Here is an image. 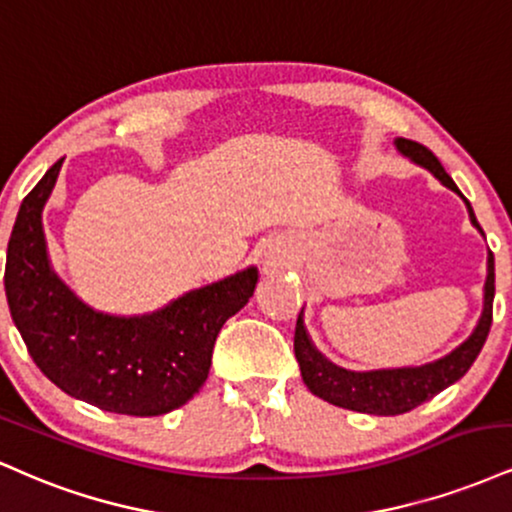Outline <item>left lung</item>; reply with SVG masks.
Listing matches in <instances>:
<instances>
[{
    "label": "left lung",
    "instance_id": "obj_1",
    "mask_svg": "<svg viewBox=\"0 0 512 512\" xmlns=\"http://www.w3.org/2000/svg\"><path fill=\"white\" fill-rule=\"evenodd\" d=\"M395 146H398L400 153H405L407 158H412L414 162H419V165H424L426 170L434 172L448 189L460 194L458 186H455V182L448 177V172L443 170V165L438 162L436 155L431 153L424 143L410 141V138H398ZM465 203L467 210H470L474 227L482 230V225L474 218V210L467 198ZM494 292V254L489 251V275H486L484 287V314L479 318V326L474 328L470 338L462 342L458 350L450 352L448 357L438 359L434 364L417 366V369H386L366 371V374H354V371L340 369V366L330 364L328 359H323L321 354L316 352V347L311 345L309 338H306L302 314H299L297 328H294V357H297L299 369H302L306 388L314 395H318L321 400L330 402V405L345 407V410L352 412L393 417V414H405L414 410V407L431 400L434 395L441 393L443 388H448L450 383H455L458 378H462L470 371L477 354L482 352L491 321H494Z\"/></svg>",
    "mask_w": 512,
    "mask_h": 512
}]
</instances>
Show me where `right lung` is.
<instances>
[{"label": "right lung", "mask_w": 512, "mask_h": 512, "mask_svg": "<svg viewBox=\"0 0 512 512\" xmlns=\"http://www.w3.org/2000/svg\"><path fill=\"white\" fill-rule=\"evenodd\" d=\"M62 160L18 208L6 249L4 290L33 362L57 388L105 412L158 417L189 402L206 383L215 338L256 290V268L201 287L153 316L90 311L47 261L42 206Z\"/></svg>", "instance_id": "right-lung-1"}]
</instances>
